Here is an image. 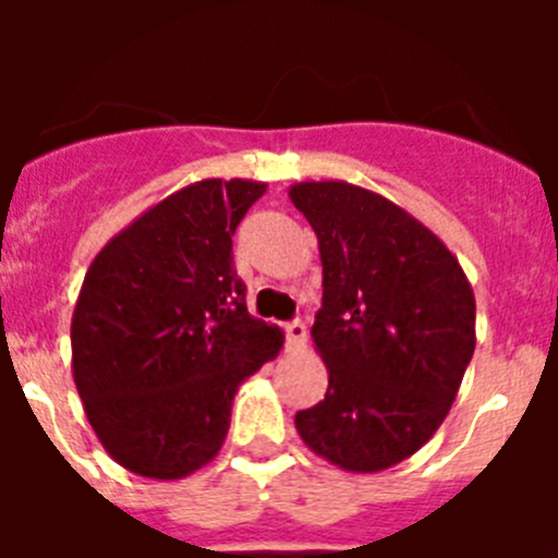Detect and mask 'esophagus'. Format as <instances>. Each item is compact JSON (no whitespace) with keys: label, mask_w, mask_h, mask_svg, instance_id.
Masks as SVG:
<instances>
[{"label":"esophagus","mask_w":558,"mask_h":558,"mask_svg":"<svg viewBox=\"0 0 558 558\" xmlns=\"http://www.w3.org/2000/svg\"><path fill=\"white\" fill-rule=\"evenodd\" d=\"M284 332H288L290 349H302L304 343H307V327H304L302 322H290L288 327H284Z\"/></svg>","instance_id":"obj_1"}]
</instances>
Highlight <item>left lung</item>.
<instances>
[{
	"label": "left lung",
	"instance_id": "1",
	"mask_svg": "<svg viewBox=\"0 0 558 558\" xmlns=\"http://www.w3.org/2000/svg\"><path fill=\"white\" fill-rule=\"evenodd\" d=\"M318 236L324 299L310 329L329 372L295 413L304 445L347 472H383L425 447L475 352V293L411 211L347 181L288 190Z\"/></svg>",
	"mask_w": 558,
	"mask_h": 558
}]
</instances>
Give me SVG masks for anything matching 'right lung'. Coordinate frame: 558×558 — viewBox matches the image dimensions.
<instances>
[{
    "mask_svg": "<svg viewBox=\"0 0 558 558\" xmlns=\"http://www.w3.org/2000/svg\"><path fill=\"white\" fill-rule=\"evenodd\" d=\"M268 184L172 192L92 259L72 313V377L88 425L128 472L179 481L218 456L236 388L282 329L245 307L231 236Z\"/></svg>",
    "mask_w": 558,
    "mask_h": 558,
    "instance_id": "add662e5",
    "label": "right lung"
}]
</instances>
